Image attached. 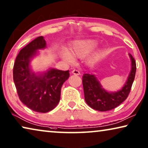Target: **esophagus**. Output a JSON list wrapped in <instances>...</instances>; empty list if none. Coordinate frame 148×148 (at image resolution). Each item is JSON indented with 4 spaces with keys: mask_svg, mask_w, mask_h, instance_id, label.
<instances>
[{
    "mask_svg": "<svg viewBox=\"0 0 148 148\" xmlns=\"http://www.w3.org/2000/svg\"><path fill=\"white\" fill-rule=\"evenodd\" d=\"M72 73L75 74V75H80V71H79V70H76V69H74L73 70H72Z\"/></svg>",
    "mask_w": 148,
    "mask_h": 148,
    "instance_id": "obj_1",
    "label": "esophagus"
}]
</instances>
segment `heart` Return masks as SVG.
Wrapping results in <instances>:
<instances>
[{"mask_svg": "<svg viewBox=\"0 0 148 148\" xmlns=\"http://www.w3.org/2000/svg\"><path fill=\"white\" fill-rule=\"evenodd\" d=\"M96 45V42L93 40H82L76 42L70 50L71 54L66 51H62V56L64 60H67L69 62H72L74 60L73 56L77 57V58H81V57L84 56L86 54L91 51L95 47ZM95 58L96 56L94 55L91 56L90 60H93Z\"/></svg>", "mask_w": 148, "mask_h": 148, "instance_id": "heart-1", "label": "heart"}]
</instances>
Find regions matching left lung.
<instances>
[{
  "label": "left lung",
  "instance_id": "left-lung-1",
  "mask_svg": "<svg viewBox=\"0 0 148 148\" xmlns=\"http://www.w3.org/2000/svg\"><path fill=\"white\" fill-rule=\"evenodd\" d=\"M132 60L131 72L124 86L120 91L109 93L104 90L94 75L84 74L82 84L86 102L92 109L105 112L114 109L126 100L130 92L136 72V64L132 55L129 54Z\"/></svg>",
  "mask_w": 148,
  "mask_h": 148
}]
</instances>
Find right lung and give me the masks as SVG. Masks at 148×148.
Here are the masks:
<instances>
[{
    "instance_id": "add662e5",
    "label": "right lung",
    "mask_w": 148,
    "mask_h": 148,
    "mask_svg": "<svg viewBox=\"0 0 148 148\" xmlns=\"http://www.w3.org/2000/svg\"><path fill=\"white\" fill-rule=\"evenodd\" d=\"M43 36H38L21 49L13 66V80L19 99L28 108L46 113L60 102L61 88L69 78V70L54 68L38 74L31 71L30 60L37 50L46 47Z\"/></svg>"
}]
</instances>
